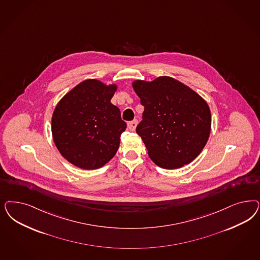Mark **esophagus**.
Returning a JSON list of instances; mask_svg holds the SVG:
<instances>
[{"label":"esophagus","mask_w":260,"mask_h":260,"mask_svg":"<svg viewBox=\"0 0 260 260\" xmlns=\"http://www.w3.org/2000/svg\"><path fill=\"white\" fill-rule=\"evenodd\" d=\"M137 125H138V120L137 119H134V120L128 122V128H129L130 131H135Z\"/></svg>","instance_id":"obj_1"}]
</instances>
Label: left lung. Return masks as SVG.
I'll use <instances>...</instances> for the list:
<instances>
[{"label": "left lung", "mask_w": 260, "mask_h": 260, "mask_svg": "<svg viewBox=\"0 0 260 260\" xmlns=\"http://www.w3.org/2000/svg\"><path fill=\"white\" fill-rule=\"evenodd\" d=\"M134 91L144 106L137 126L150 159L159 168L188 165L209 140L211 115L208 103L186 85L169 76L135 80Z\"/></svg>", "instance_id": "left-lung-1"}]
</instances>
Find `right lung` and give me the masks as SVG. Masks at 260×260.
I'll use <instances>...</instances> for the list:
<instances>
[{
	"label": "right lung",
	"mask_w": 260,
	"mask_h": 260,
	"mask_svg": "<svg viewBox=\"0 0 260 260\" xmlns=\"http://www.w3.org/2000/svg\"><path fill=\"white\" fill-rule=\"evenodd\" d=\"M117 88L98 79L84 80L53 111V142L60 154L77 168H102L117 153L126 129L120 111L111 103Z\"/></svg>",
	"instance_id": "add662e5"
}]
</instances>
